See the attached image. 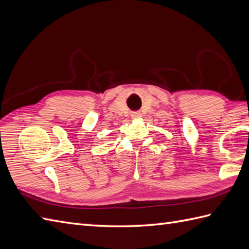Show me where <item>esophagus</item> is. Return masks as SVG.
Returning <instances> with one entry per match:
<instances>
[{"label":"esophagus","instance_id":"obj_1","mask_svg":"<svg viewBox=\"0 0 249 249\" xmlns=\"http://www.w3.org/2000/svg\"><path fill=\"white\" fill-rule=\"evenodd\" d=\"M142 117L141 112H132L131 113V118L132 119H140Z\"/></svg>","mask_w":249,"mask_h":249}]
</instances>
